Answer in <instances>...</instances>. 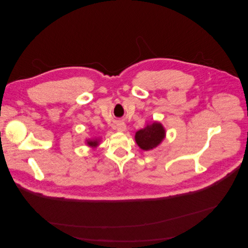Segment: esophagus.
I'll return each mask as SVG.
<instances>
[{"instance_id": "1", "label": "esophagus", "mask_w": 248, "mask_h": 248, "mask_svg": "<svg viewBox=\"0 0 248 248\" xmlns=\"http://www.w3.org/2000/svg\"><path fill=\"white\" fill-rule=\"evenodd\" d=\"M116 129L120 132H123L126 130V124L124 122H119L116 126Z\"/></svg>"}]
</instances>
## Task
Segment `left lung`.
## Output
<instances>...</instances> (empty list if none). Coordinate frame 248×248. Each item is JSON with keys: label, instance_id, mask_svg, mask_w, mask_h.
I'll use <instances>...</instances> for the list:
<instances>
[{"label": "left lung", "instance_id": "left-lung-1", "mask_svg": "<svg viewBox=\"0 0 248 248\" xmlns=\"http://www.w3.org/2000/svg\"><path fill=\"white\" fill-rule=\"evenodd\" d=\"M136 141L138 146L145 151H150L156 148L166 138V129L159 122H153L147 125L145 128L136 133Z\"/></svg>", "mask_w": 248, "mask_h": 248}]
</instances>
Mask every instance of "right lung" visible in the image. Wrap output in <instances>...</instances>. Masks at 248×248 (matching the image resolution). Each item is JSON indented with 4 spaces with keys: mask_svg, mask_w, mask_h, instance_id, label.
<instances>
[{
    "mask_svg": "<svg viewBox=\"0 0 248 248\" xmlns=\"http://www.w3.org/2000/svg\"><path fill=\"white\" fill-rule=\"evenodd\" d=\"M99 140H87V145L88 146H90V147H93V148H95V147H97L98 146V144H99Z\"/></svg>",
    "mask_w": 248,
    "mask_h": 248,
    "instance_id": "add662e5",
    "label": "right lung"
}]
</instances>
